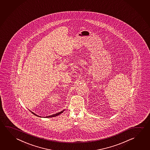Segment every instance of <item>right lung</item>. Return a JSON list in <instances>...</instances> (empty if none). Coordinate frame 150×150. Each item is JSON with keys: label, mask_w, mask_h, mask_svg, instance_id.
<instances>
[{"label": "right lung", "mask_w": 150, "mask_h": 150, "mask_svg": "<svg viewBox=\"0 0 150 150\" xmlns=\"http://www.w3.org/2000/svg\"><path fill=\"white\" fill-rule=\"evenodd\" d=\"M64 111V110H62V112H59V113H56V114H54V115H51V117H54V116H56L58 115L61 114V113H63ZM30 112H31V111H30ZM32 113H33V114H34L35 115L37 116V115L36 114H35V113H33V112H32ZM47 117H48V116H47Z\"/></svg>", "instance_id": "obj_1"}]
</instances>
